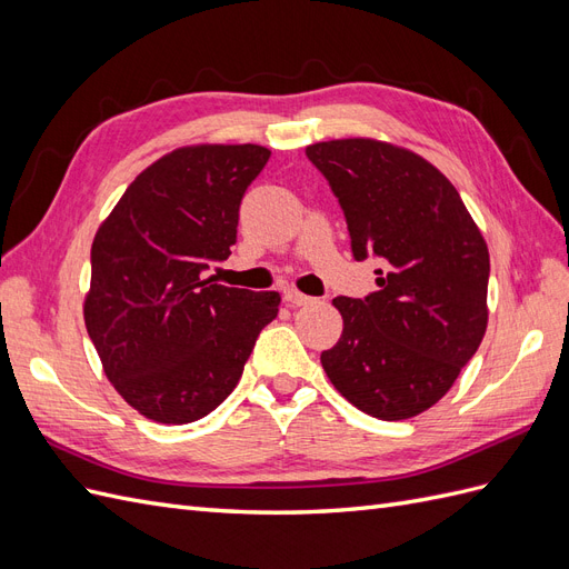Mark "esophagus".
I'll use <instances>...</instances> for the list:
<instances>
[{
  "instance_id": "34e87169",
  "label": "esophagus",
  "mask_w": 569,
  "mask_h": 569,
  "mask_svg": "<svg viewBox=\"0 0 569 569\" xmlns=\"http://www.w3.org/2000/svg\"><path fill=\"white\" fill-rule=\"evenodd\" d=\"M284 301L291 303V306H308V303H313L316 299L303 295V291H299L295 287H289V289H284Z\"/></svg>"
}]
</instances>
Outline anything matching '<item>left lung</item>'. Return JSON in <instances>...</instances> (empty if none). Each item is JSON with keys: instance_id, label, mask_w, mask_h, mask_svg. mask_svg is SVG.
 I'll list each match as a JSON object with an SVG mask.
<instances>
[{"instance_id": "1", "label": "left lung", "mask_w": 569, "mask_h": 569, "mask_svg": "<svg viewBox=\"0 0 569 569\" xmlns=\"http://www.w3.org/2000/svg\"><path fill=\"white\" fill-rule=\"evenodd\" d=\"M306 157L341 203L356 261H382L370 297L332 299L343 330L320 363L358 410L416 418L453 387L487 332L485 237L451 180L416 151L349 137L308 144Z\"/></svg>"}]
</instances>
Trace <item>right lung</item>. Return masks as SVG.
<instances>
[{"instance_id":"obj_1","label":"right lung","mask_w":569,"mask_h":569,"mask_svg":"<svg viewBox=\"0 0 569 569\" xmlns=\"http://www.w3.org/2000/svg\"><path fill=\"white\" fill-rule=\"evenodd\" d=\"M270 159L261 144H189L147 166L101 222L82 316L113 389L140 416L187 425L242 377L278 291L216 284L239 203Z\"/></svg>"}]
</instances>
